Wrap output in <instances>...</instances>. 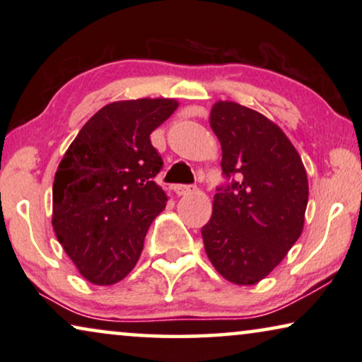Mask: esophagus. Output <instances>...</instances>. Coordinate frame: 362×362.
<instances>
[{"mask_svg":"<svg viewBox=\"0 0 362 362\" xmlns=\"http://www.w3.org/2000/svg\"><path fill=\"white\" fill-rule=\"evenodd\" d=\"M175 192L177 194V196H187V194H192L194 191H196V186H189V185H176L175 187Z\"/></svg>","mask_w":362,"mask_h":362,"instance_id":"34e87169","label":"esophagus"}]
</instances>
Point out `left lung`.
<instances>
[{
	"instance_id": "left-lung-1",
	"label": "left lung",
	"mask_w": 362,
	"mask_h": 362,
	"mask_svg": "<svg viewBox=\"0 0 362 362\" xmlns=\"http://www.w3.org/2000/svg\"><path fill=\"white\" fill-rule=\"evenodd\" d=\"M211 127L232 182L214 196L201 233L214 268L238 286L264 279L303 230L308 181L300 155L281 127L253 109L217 101Z\"/></svg>"
}]
</instances>
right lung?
<instances>
[{
	"instance_id": "obj_1",
	"label": "right lung",
	"mask_w": 362,
	"mask_h": 362,
	"mask_svg": "<svg viewBox=\"0 0 362 362\" xmlns=\"http://www.w3.org/2000/svg\"><path fill=\"white\" fill-rule=\"evenodd\" d=\"M177 101L107 104L83 125L55 173L52 225L80 274L111 286L134 269L155 217L168 201L155 182L163 160L150 134Z\"/></svg>"
}]
</instances>
